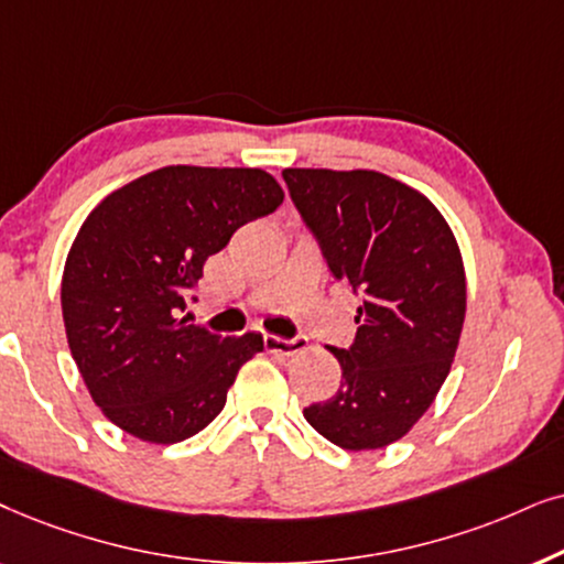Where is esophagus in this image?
Listing matches in <instances>:
<instances>
[{
    "label": "esophagus",
    "instance_id": "obj_1",
    "mask_svg": "<svg viewBox=\"0 0 564 564\" xmlns=\"http://www.w3.org/2000/svg\"><path fill=\"white\" fill-rule=\"evenodd\" d=\"M262 343H265V350L281 352V356H294V352L304 350L306 345L304 337H278V335H265L262 337Z\"/></svg>",
    "mask_w": 564,
    "mask_h": 564
}]
</instances>
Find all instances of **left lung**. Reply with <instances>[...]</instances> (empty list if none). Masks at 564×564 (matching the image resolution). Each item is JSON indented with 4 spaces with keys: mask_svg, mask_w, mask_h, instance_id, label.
Segmentation results:
<instances>
[{
    "mask_svg": "<svg viewBox=\"0 0 564 564\" xmlns=\"http://www.w3.org/2000/svg\"><path fill=\"white\" fill-rule=\"evenodd\" d=\"M304 227L337 281L360 296L340 389L304 408L348 452L384 448L423 417L459 345L467 283L459 247L431 200L373 170H283Z\"/></svg>",
    "mask_w": 564,
    "mask_h": 564,
    "instance_id": "obj_1",
    "label": "left lung"
}]
</instances>
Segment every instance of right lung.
<instances>
[{
  "label": "right lung",
  "mask_w": 564,
  "mask_h": 564,
  "mask_svg": "<svg viewBox=\"0 0 564 564\" xmlns=\"http://www.w3.org/2000/svg\"><path fill=\"white\" fill-rule=\"evenodd\" d=\"M283 191L250 167L172 164L110 193L66 258L62 312L74 364L97 408L149 444H177L227 404L262 335L221 337L180 317L204 262Z\"/></svg>",
  "instance_id": "1"
}]
</instances>
